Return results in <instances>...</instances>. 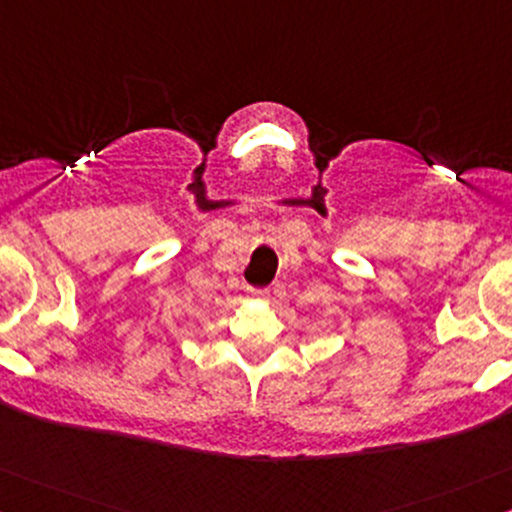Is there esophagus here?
Instances as JSON below:
<instances>
[{
	"label": "esophagus",
	"mask_w": 512,
	"mask_h": 512,
	"mask_svg": "<svg viewBox=\"0 0 512 512\" xmlns=\"http://www.w3.org/2000/svg\"><path fill=\"white\" fill-rule=\"evenodd\" d=\"M252 296H255V299H260V301H267L269 291L267 289H252Z\"/></svg>",
	"instance_id": "34e87169"
}]
</instances>
